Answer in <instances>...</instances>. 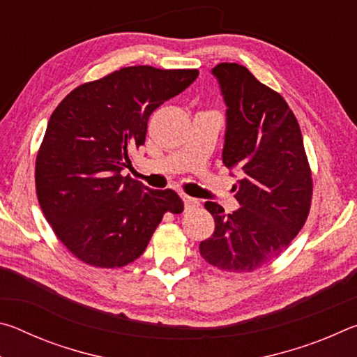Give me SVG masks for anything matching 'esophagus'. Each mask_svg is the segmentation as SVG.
Listing matches in <instances>:
<instances>
[{
  "instance_id": "obj_1",
  "label": "esophagus",
  "mask_w": 357,
  "mask_h": 357,
  "mask_svg": "<svg viewBox=\"0 0 357 357\" xmlns=\"http://www.w3.org/2000/svg\"><path fill=\"white\" fill-rule=\"evenodd\" d=\"M183 200H184V206H185V209H192V208L200 206V200H197V198H192V197H187V195H184V197H183Z\"/></svg>"
}]
</instances>
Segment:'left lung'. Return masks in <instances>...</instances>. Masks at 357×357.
<instances>
[{
    "label": "left lung",
    "mask_w": 357,
    "mask_h": 357,
    "mask_svg": "<svg viewBox=\"0 0 357 357\" xmlns=\"http://www.w3.org/2000/svg\"><path fill=\"white\" fill-rule=\"evenodd\" d=\"M227 104L222 160L241 173L233 187L239 209L227 214L206 202L213 236L202 241L209 264L252 273L275 259L304 227L312 203V172L302 134L282 96L236 63L213 69Z\"/></svg>",
    "instance_id": "1"
}]
</instances>
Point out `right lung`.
Here are the masks:
<instances>
[{"label":"right lung","mask_w":357,"mask_h":357,"mask_svg":"<svg viewBox=\"0 0 357 357\" xmlns=\"http://www.w3.org/2000/svg\"><path fill=\"white\" fill-rule=\"evenodd\" d=\"M197 77V69L130 66L80 84L52 113L36 192L56 238L80 261L123 268L144 252L165 213H183L174 190L148 189L121 172L144 144L151 113Z\"/></svg>","instance_id":"obj_1"}]
</instances>
